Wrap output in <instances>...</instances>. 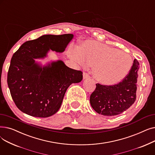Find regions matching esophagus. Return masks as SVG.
<instances>
[{
    "mask_svg": "<svg viewBox=\"0 0 155 155\" xmlns=\"http://www.w3.org/2000/svg\"><path fill=\"white\" fill-rule=\"evenodd\" d=\"M83 77H84V79H87V78H89L91 77L90 75H89L88 73H86V72H84Z\"/></svg>",
    "mask_w": 155,
    "mask_h": 155,
    "instance_id": "obj_1",
    "label": "esophagus"
}]
</instances>
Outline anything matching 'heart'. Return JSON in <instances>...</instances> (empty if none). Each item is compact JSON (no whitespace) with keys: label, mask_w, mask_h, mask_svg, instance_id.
I'll return each instance as SVG.
<instances>
[{"label":"heart","mask_w":155,"mask_h":155,"mask_svg":"<svg viewBox=\"0 0 155 155\" xmlns=\"http://www.w3.org/2000/svg\"><path fill=\"white\" fill-rule=\"evenodd\" d=\"M68 55L82 66L88 63L93 65L94 77L105 85L121 82L128 75L133 65V59L128 53L98 43H87L82 49L71 48Z\"/></svg>","instance_id":"1"}]
</instances>
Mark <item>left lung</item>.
Wrapping results in <instances>:
<instances>
[{"label":"left lung","instance_id":"8db88e82","mask_svg":"<svg viewBox=\"0 0 155 155\" xmlns=\"http://www.w3.org/2000/svg\"><path fill=\"white\" fill-rule=\"evenodd\" d=\"M139 65V62L134 59L128 75L117 84H96L90 97L91 106L95 112L105 116H115L131 106L136 99Z\"/></svg>","mask_w":155,"mask_h":155}]
</instances>
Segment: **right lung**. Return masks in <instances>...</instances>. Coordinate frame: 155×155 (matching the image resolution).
I'll return each instance as SVG.
<instances>
[{"label":"right lung","mask_w":155,"mask_h":155,"mask_svg":"<svg viewBox=\"0 0 155 155\" xmlns=\"http://www.w3.org/2000/svg\"><path fill=\"white\" fill-rule=\"evenodd\" d=\"M73 38L72 34L43 35L25 42L13 54L7 84L22 112L38 117L51 116L60 108L68 87L82 81V71L68 67L61 60L43 67L35 60L44 58L50 50L63 52Z\"/></svg>","instance_id":"1"}]
</instances>
